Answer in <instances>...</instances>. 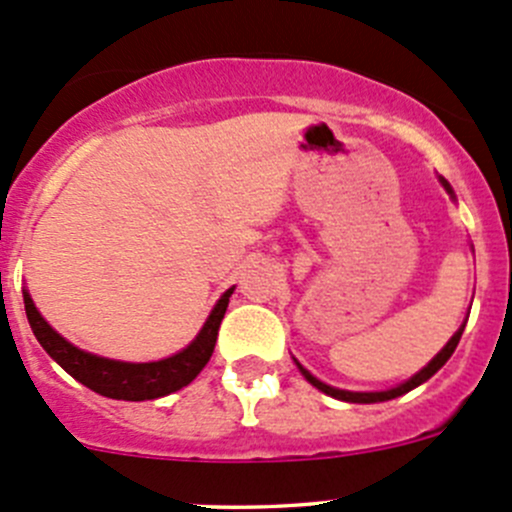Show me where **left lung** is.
<instances>
[{
    "mask_svg": "<svg viewBox=\"0 0 512 512\" xmlns=\"http://www.w3.org/2000/svg\"><path fill=\"white\" fill-rule=\"evenodd\" d=\"M441 183H443V188L448 190V193H453V190H451V185H448L446 180L441 178ZM463 329H466V322H463V324H461V329H458V332L453 334V337H451V342H448L446 347L441 349V352H438L436 356H433L431 361H428V366H423V369L418 371L416 376H411V379L406 381V384L396 386V389H389V391H374V394H361V391H344V389H334V386H327V384H322V381H319V379H314V376L309 374V371H304L302 366H299V369H302V374L307 376V381H309V384H312V386H317L319 391H324V394H327V396H334V399H339V401H352V404H376V401H389V399H396V396L406 394V391L416 389V386H421L423 381H428V379H431V376L436 374V371L441 369V366L446 364L448 359H451V354L456 352L458 342H461V334H463Z\"/></svg>",
    "mask_w": 512,
    "mask_h": 512,
    "instance_id": "obj_1",
    "label": "left lung"
}]
</instances>
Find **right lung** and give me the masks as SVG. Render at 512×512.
<instances>
[{"instance_id":"add662e5","label":"right lung","mask_w":512,"mask_h":512,"mask_svg":"<svg viewBox=\"0 0 512 512\" xmlns=\"http://www.w3.org/2000/svg\"><path fill=\"white\" fill-rule=\"evenodd\" d=\"M232 289H227L223 297L218 299L215 309L210 312L208 322L203 324L198 337L190 342V347H185L183 352H178L175 356H168V359L148 361V364H128V361H113L89 352H81L79 347L66 342L64 337H59V334L44 322V317L36 312L27 289H24V309H27V319L29 324H32L34 337L39 339V344L46 349V354H49L61 369L69 371L76 381L89 386L96 394L108 396V399L148 401L183 389V386H188L190 381L203 371V366L208 364L210 356H213L215 342H218V329L225 317Z\"/></svg>"}]
</instances>
